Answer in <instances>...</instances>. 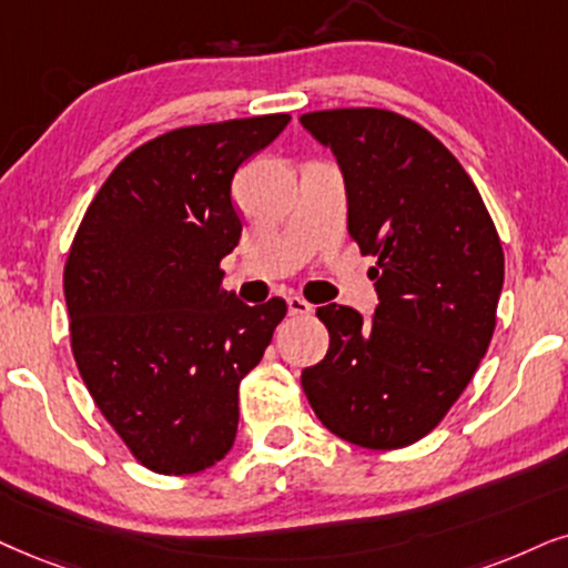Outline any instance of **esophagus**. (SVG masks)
<instances>
[{
    "label": "esophagus",
    "mask_w": 568,
    "mask_h": 568,
    "mask_svg": "<svg viewBox=\"0 0 568 568\" xmlns=\"http://www.w3.org/2000/svg\"><path fill=\"white\" fill-rule=\"evenodd\" d=\"M288 312L293 314V317H308V314H314V306L308 304L306 298L291 296V298H288Z\"/></svg>",
    "instance_id": "esophagus-1"
}]
</instances>
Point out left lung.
Listing matches in <instances>:
<instances>
[{"label":"left lung","mask_w":568,"mask_h":568,"mask_svg":"<svg viewBox=\"0 0 568 568\" xmlns=\"http://www.w3.org/2000/svg\"><path fill=\"white\" fill-rule=\"evenodd\" d=\"M301 123L333 149L348 196V233L377 256L372 322L317 308L325 358L301 372L329 433L396 450L440 425L493 341L504 246L477 185L433 133L377 106L320 110Z\"/></svg>","instance_id":"obj_1"}]
</instances>
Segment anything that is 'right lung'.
Segmentation results:
<instances>
[{"label":"right lung","instance_id":"obj_1","mask_svg":"<svg viewBox=\"0 0 568 568\" xmlns=\"http://www.w3.org/2000/svg\"><path fill=\"white\" fill-rule=\"evenodd\" d=\"M291 114L175 128L133 149L85 210L64 262L70 346L93 404L156 475L225 458L239 385L283 322V298L246 306L222 288L241 241L235 170Z\"/></svg>","mask_w":568,"mask_h":568}]
</instances>
